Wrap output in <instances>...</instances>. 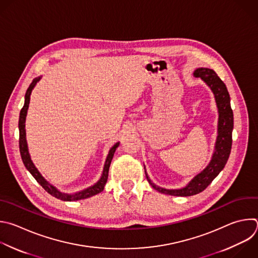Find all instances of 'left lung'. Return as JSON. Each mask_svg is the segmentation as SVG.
<instances>
[{"mask_svg": "<svg viewBox=\"0 0 258 258\" xmlns=\"http://www.w3.org/2000/svg\"><path fill=\"white\" fill-rule=\"evenodd\" d=\"M194 75L201 78L214 93L218 107V136L215 143V150L207 167L197 174L184 187L177 189H167L155 184L145 173L147 180L152 187L161 194L175 197H190L204 191L224 169L232 148V132L234 127L233 111L230 104V95L226 85L219 78L216 72L208 68H198Z\"/></svg>", "mask_w": 258, "mask_h": 258, "instance_id": "left-lung-1", "label": "left lung"}]
</instances>
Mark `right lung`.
<instances>
[{
	"instance_id": "1",
	"label": "right lung",
	"mask_w": 258,
	"mask_h": 258,
	"mask_svg": "<svg viewBox=\"0 0 258 258\" xmlns=\"http://www.w3.org/2000/svg\"><path fill=\"white\" fill-rule=\"evenodd\" d=\"M41 79L40 77L35 78L32 83L30 84V86L28 87L26 94H25V101H24V106L22 107L21 111H20V116H19V148H20V154H21V158L22 161L26 167V169L31 173V175L35 178V180L52 197L61 200V201H66V202H74V201H79V200H85L91 198L95 195L100 194L103 189L104 186L107 182V178H108V171H109V166L111 163V160L113 158V155L115 153L116 148L119 146V142L115 143L111 149L108 152V155L106 157L105 160V164L103 167V171L100 179L93 185H91L90 187L85 188L81 191L75 192V194H64L59 191L55 186H53L52 184H50L38 171V169L35 167V165L33 164L31 158H30V154L28 151V146H27V141H26V130H25V120H26V115H27V110L29 107V102H30V95L31 92L33 90V88L35 87L36 83Z\"/></svg>"
}]
</instances>
